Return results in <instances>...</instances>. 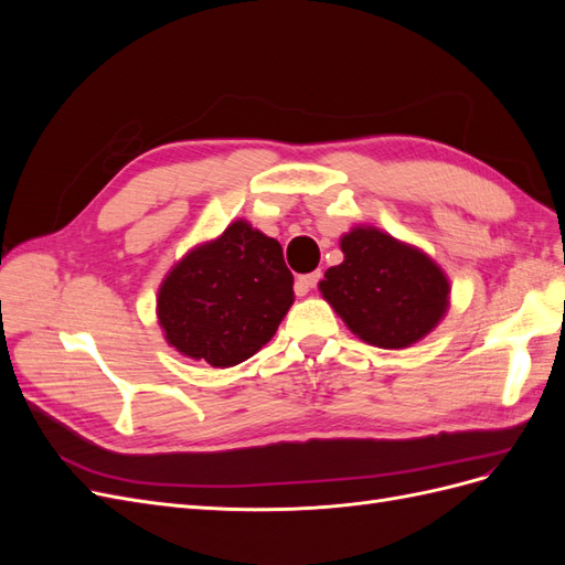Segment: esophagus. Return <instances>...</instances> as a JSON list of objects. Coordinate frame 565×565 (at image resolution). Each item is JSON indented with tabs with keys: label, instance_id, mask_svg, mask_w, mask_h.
Instances as JSON below:
<instances>
[{
	"label": "esophagus",
	"instance_id": "esophagus-1",
	"mask_svg": "<svg viewBox=\"0 0 565 565\" xmlns=\"http://www.w3.org/2000/svg\"><path fill=\"white\" fill-rule=\"evenodd\" d=\"M318 282H320V273H318V270H316V273H306V276H299L297 282H295L297 295L311 292V289H313Z\"/></svg>",
	"mask_w": 565,
	"mask_h": 565
}]
</instances>
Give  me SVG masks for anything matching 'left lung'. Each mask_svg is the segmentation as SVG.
I'll return each mask as SVG.
<instances>
[{
    "label": "left lung",
    "instance_id": "obj_1",
    "mask_svg": "<svg viewBox=\"0 0 565 565\" xmlns=\"http://www.w3.org/2000/svg\"><path fill=\"white\" fill-rule=\"evenodd\" d=\"M344 262L320 282L351 332L380 349H405L429 334L448 309L450 285L424 252L377 228L341 237Z\"/></svg>",
    "mask_w": 565,
    "mask_h": 565
}]
</instances>
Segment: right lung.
Here are the masks:
<instances>
[{"mask_svg":"<svg viewBox=\"0 0 565 565\" xmlns=\"http://www.w3.org/2000/svg\"><path fill=\"white\" fill-rule=\"evenodd\" d=\"M282 247L245 221L195 247L164 278L158 318L169 344L212 367L247 361L295 301Z\"/></svg>","mask_w":565,"mask_h":565,"instance_id":"1","label":"right lung"}]
</instances>
